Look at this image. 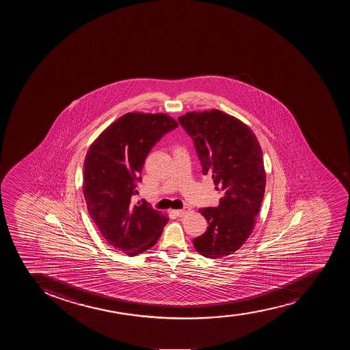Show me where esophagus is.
Masks as SVG:
<instances>
[{"label": "esophagus", "instance_id": "esophagus-1", "mask_svg": "<svg viewBox=\"0 0 350 350\" xmlns=\"http://www.w3.org/2000/svg\"><path fill=\"white\" fill-rule=\"evenodd\" d=\"M178 217H185V215H188L189 212H191V208H181V210H176V211H173Z\"/></svg>", "mask_w": 350, "mask_h": 350}]
</instances>
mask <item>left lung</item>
<instances>
[{
  "mask_svg": "<svg viewBox=\"0 0 350 350\" xmlns=\"http://www.w3.org/2000/svg\"><path fill=\"white\" fill-rule=\"evenodd\" d=\"M194 140L203 174L211 173L218 208H200L206 232L193 241L205 258L236 252L252 234L266 187L262 150L249 125L219 109L189 111L178 118Z\"/></svg>",
  "mask_w": 350,
  "mask_h": 350,
  "instance_id": "left-lung-1",
  "label": "left lung"
}]
</instances>
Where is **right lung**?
Returning <instances> with one entry per match:
<instances>
[{
	"label": "right lung",
	"mask_w": 350,
	"mask_h": 350,
	"mask_svg": "<svg viewBox=\"0 0 350 350\" xmlns=\"http://www.w3.org/2000/svg\"><path fill=\"white\" fill-rule=\"evenodd\" d=\"M178 125L163 113H126L98 135L84 159L88 212L106 242L128 256L155 245L169 220L147 204L132 205L131 196L150 149Z\"/></svg>",
	"instance_id": "right-lung-1"
}]
</instances>
